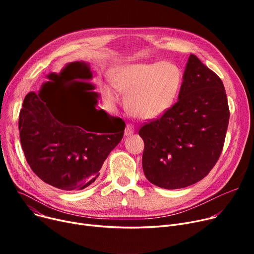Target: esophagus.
Listing matches in <instances>:
<instances>
[{"instance_id":"obj_1","label":"esophagus","mask_w":254,"mask_h":254,"mask_svg":"<svg viewBox=\"0 0 254 254\" xmlns=\"http://www.w3.org/2000/svg\"><path fill=\"white\" fill-rule=\"evenodd\" d=\"M134 131H135L134 126L127 124V127H126V129H125V136H126V137H128V136L134 134Z\"/></svg>"}]
</instances>
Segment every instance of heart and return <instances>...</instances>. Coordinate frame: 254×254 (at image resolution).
<instances>
[{
	"label": "heart",
	"mask_w": 254,
	"mask_h": 254,
	"mask_svg": "<svg viewBox=\"0 0 254 254\" xmlns=\"http://www.w3.org/2000/svg\"><path fill=\"white\" fill-rule=\"evenodd\" d=\"M181 84V72L169 62L136 63L120 65L112 75V85L126 95L127 111L140 119L164 115L174 103ZM105 96L111 103L118 101L109 86Z\"/></svg>",
	"instance_id": "obj_1"
}]
</instances>
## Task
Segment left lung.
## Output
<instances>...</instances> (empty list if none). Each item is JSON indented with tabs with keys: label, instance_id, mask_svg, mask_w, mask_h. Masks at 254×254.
Here are the masks:
<instances>
[{
	"label": "left lung",
	"instance_id": "1",
	"mask_svg": "<svg viewBox=\"0 0 254 254\" xmlns=\"http://www.w3.org/2000/svg\"><path fill=\"white\" fill-rule=\"evenodd\" d=\"M229 119L221 79L190 55L178 102L139 130L146 178L166 190L183 189L202 180L220 156Z\"/></svg>",
	"mask_w": 254,
	"mask_h": 254
}]
</instances>
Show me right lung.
Returning a JSON list of instances; mask_svg holds the SVG:
<instances>
[{
  "label": "right lung",
  "instance_id": "right-lung-1",
  "mask_svg": "<svg viewBox=\"0 0 254 254\" xmlns=\"http://www.w3.org/2000/svg\"><path fill=\"white\" fill-rule=\"evenodd\" d=\"M38 93L25 96L19 113V137L26 162L45 183L63 190H81L96 181L109 153L122 141L126 124L103 109L79 112L63 82L79 79L89 84V65L66 64L60 74L47 75ZM78 82V81H77Z\"/></svg>",
  "mask_w": 254,
  "mask_h": 254
}]
</instances>
